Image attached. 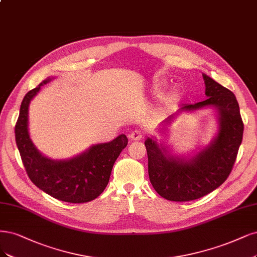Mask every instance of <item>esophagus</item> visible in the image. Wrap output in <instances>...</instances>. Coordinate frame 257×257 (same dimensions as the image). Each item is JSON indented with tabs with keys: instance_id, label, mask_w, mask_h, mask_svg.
Returning <instances> with one entry per match:
<instances>
[{
	"instance_id": "1",
	"label": "esophagus",
	"mask_w": 257,
	"mask_h": 257,
	"mask_svg": "<svg viewBox=\"0 0 257 257\" xmlns=\"http://www.w3.org/2000/svg\"><path fill=\"white\" fill-rule=\"evenodd\" d=\"M128 137H130L131 140H140L141 138L144 137V133L141 132L140 130H134V131H132L130 133Z\"/></svg>"
}]
</instances>
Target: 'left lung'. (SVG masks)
I'll return each mask as SVG.
<instances>
[{"label":"left lung","instance_id":"8db88e82","mask_svg":"<svg viewBox=\"0 0 257 257\" xmlns=\"http://www.w3.org/2000/svg\"><path fill=\"white\" fill-rule=\"evenodd\" d=\"M202 75L207 99L181 105L163 121L162 131L168 130L179 112L210 107L215 109L218 121L215 138L191 156L173 155L169 147L156 137L145 141L150 182L159 196L169 201L196 200L218 188L231 173L242 141L243 123L236 96L208 75Z\"/></svg>","mask_w":257,"mask_h":257}]
</instances>
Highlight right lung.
I'll return each instance as SVG.
<instances>
[{
  "label": "right lung",
  "instance_id": "right-lung-1",
  "mask_svg": "<svg viewBox=\"0 0 257 257\" xmlns=\"http://www.w3.org/2000/svg\"><path fill=\"white\" fill-rule=\"evenodd\" d=\"M48 77L25 94L15 127L16 144L31 181L57 200L86 203L98 198L107 186L112 166L127 145L124 134L105 144L93 145L85 152L68 159H52L35 147L29 133V107Z\"/></svg>",
  "mask_w": 257,
  "mask_h": 257
}]
</instances>
